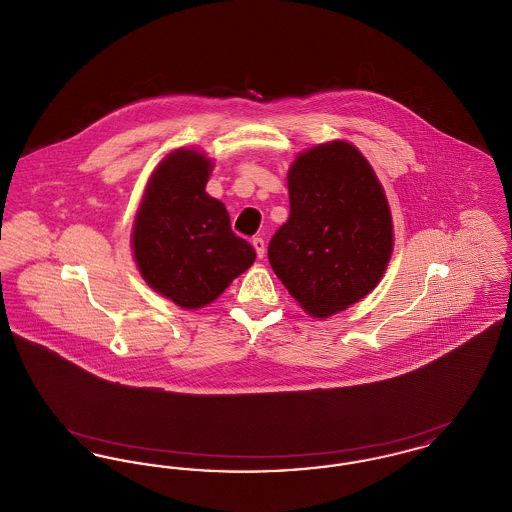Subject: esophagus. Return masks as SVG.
<instances>
[{"label": "esophagus", "mask_w": 512, "mask_h": 512, "mask_svg": "<svg viewBox=\"0 0 512 512\" xmlns=\"http://www.w3.org/2000/svg\"><path fill=\"white\" fill-rule=\"evenodd\" d=\"M253 247H255V251H257V257L259 259H263L265 257V251H267V245H265V240L263 238H253Z\"/></svg>", "instance_id": "1"}]
</instances>
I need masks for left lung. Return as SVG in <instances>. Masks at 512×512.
I'll list each match as a JSON object with an SVG mask.
<instances>
[{"instance_id": "left-lung-1", "label": "left lung", "mask_w": 512, "mask_h": 512, "mask_svg": "<svg viewBox=\"0 0 512 512\" xmlns=\"http://www.w3.org/2000/svg\"><path fill=\"white\" fill-rule=\"evenodd\" d=\"M288 190L290 219L268 261L307 313L330 317L380 282L393 247L390 207L361 151L340 140L301 153Z\"/></svg>"}]
</instances>
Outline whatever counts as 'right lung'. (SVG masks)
Listing matches in <instances>:
<instances>
[{
  "instance_id": "obj_1",
  "label": "right lung",
  "mask_w": 512,
  "mask_h": 512,
  "mask_svg": "<svg viewBox=\"0 0 512 512\" xmlns=\"http://www.w3.org/2000/svg\"><path fill=\"white\" fill-rule=\"evenodd\" d=\"M209 172L211 161L194 149L174 151L153 172L134 222L144 280L184 309L215 301L255 261L224 203L205 192Z\"/></svg>"
}]
</instances>
